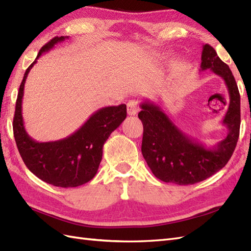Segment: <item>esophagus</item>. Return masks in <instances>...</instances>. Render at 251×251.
<instances>
[{"instance_id": "esophagus-1", "label": "esophagus", "mask_w": 251, "mask_h": 251, "mask_svg": "<svg viewBox=\"0 0 251 251\" xmlns=\"http://www.w3.org/2000/svg\"><path fill=\"white\" fill-rule=\"evenodd\" d=\"M126 109H127V114L130 116H134L137 114L138 112V104L135 100H131L128 101L126 104Z\"/></svg>"}]
</instances>
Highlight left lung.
<instances>
[{
    "mask_svg": "<svg viewBox=\"0 0 251 251\" xmlns=\"http://www.w3.org/2000/svg\"><path fill=\"white\" fill-rule=\"evenodd\" d=\"M209 69L222 77L229 93V105L222 124L228 134L214 148L207 149L175 125L159 104L144 100L138 117L143 125L141 151L155 177L178 185L195 184L223 169L237 146L240 134V93L229 67L216 50L204 45L201 69Z\"/></svg>",
    "mask_w": 251,
    "mask_h": 251,
    "instance_id": "obj_1",
    "label": "left lung"
}]
</instances>
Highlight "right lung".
<instances>
[{"label": "right lung", "instance_id": "obj_1", "mask_svg": "<svg viewBox=\"0 0 251 251\" xmlns=\"http://www.w3.org/2000/svg\"><path fill=\"white\" fill-rule=\"evenodd\" d=\"M66 39L68 37H53L42 47L34 62L26 70L17 98L13 135L23 161L37 178L54 186L76 187L94 178L102 158L103 144L126 119V105L123 103L97 110L77 131L64 139L37 142L30 137L22 115L26 78L36 59Z\"/></svg>", "mask_w": 251, "mask_h": 251}]
</instances>
